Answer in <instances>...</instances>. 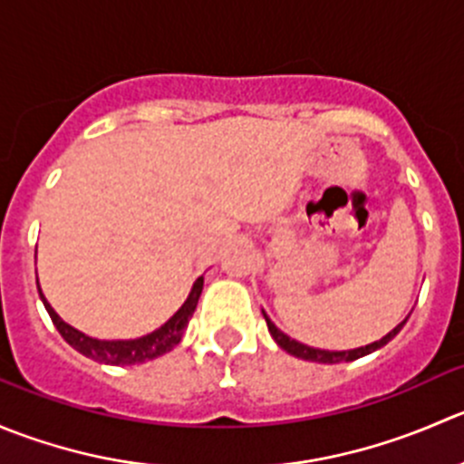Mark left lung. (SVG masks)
<instances>
[{
  "instance_id": "1",
  "label": "left lung",
  "mask_w": 464,
  "mask_h": 464,
  "mask_svg": "<svg viewBox=\"0 0 464 464\" xmlns=\"http://www.w3.org/2000/svg\"><path fill=\"white\" fill-rule=\"evenodd\" d=\"M261 314H264L266 324H268L270 336H273V341L277 343V345L282 347L284 352H288V354L295 356V359L311 361V363H324V365L350 363V361L363 359V356H368V354H372V352L382 350L383 345H388V343L392 341V338L397 336L399 332H401V327H403V324H406V320H408V315H406V318H403L401 323H399L397 327L392 329V332H388L386 336L379 338V341H374V343H370V345H365V347H354V350H341V352H336V350H320V347H309V345H304V343L295 341V338L286 336V334H284L282 329L275 327V323L268 318V314H266L264 309H261Z\"/></svg>"
}]
</instances>
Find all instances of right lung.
I'll list each match as a JSON object with an SVG mask.
<instances>
[{"instance_id": "add662e5", "label": "right lung", "mask_w": 464, "mask_h": 464, "mask_svg": "<svg viewBox=\"0 0 464 464\" xmlns=\"http://www.w3.org/2000/svg\"><path fill=\"white\" fill-rule=\"evenodd\" d=\"M35 282H38V275H35ZM203 275L194 282L191 286L189 295L187 300L182 302L180 309L162 324L158 327L155 332L146 334V336L140 338H119V341H103V338H94V336H87V334L78 332L76 327L67 324L61 315L53 311V306L49 304L47 297H44L43 288H40L38 282V293H40V300H43L44 309H47L49 318L52 323L56 324V329L61 332V336L74 347L76 352H81L82 356L87 359L96 361V363H105V365H140L146 363V361H153L158 356L167 354L171 352L178 343L182 341V334H185L187 324H189L191 315H194L196 304H198V297L203 293Z\"/></svg>"}]
</instances>
